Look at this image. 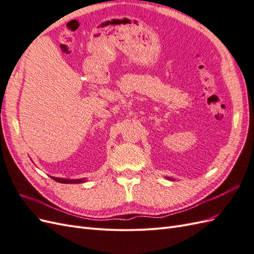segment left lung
<instances>
[{
	"label": "left lung",
	"mask_w": 254,
	"mask_h": 254,
	"mask_svg": "<svg viewBox=\"0 0 254 254\" xmlns=\"http://www.w3.org/2000/svg\"><path fill=\"white\" fill-rule=\"evenodd\" d=\"M166 179H168V180H171V181H175V179L174 178H171V177H165Z\"/></svg>",
	"instance_id": "obj_1"
}]
</instances>
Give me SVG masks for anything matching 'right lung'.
<instances>
[{
  "label": "right lung",
  "mask_w": 254,
  "mask_h": 254,
  "mask_svg": "<svg viewBox=\"0 0 254 254\" xmlns=\"http://www.w3.org/2000/svg\"><path fill=\"white\" fill-rule=\"evenodd\" d=\"M53 180H55L59 183H66V184H74V183H83L86 182V179H65V178H56V177H52Z\"/></svg>",
  "instance_id": "add662e5"
}]
</instances>
